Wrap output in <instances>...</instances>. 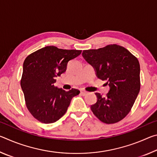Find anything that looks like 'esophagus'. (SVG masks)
Returning a JSON list of instances; mask_svg holds the SVG:
<instances>
[{"label": "esophagus", "mask_w": 157, "mask_h": 157, "mask_svg": "<svg viewBox=\"0 0 157 157\" xmlns=\"http://www.w3.org/2000/svg\"><path fill=\"white\" fill-rule=\"evenodd\" d=\"M80 94L82 95H86L87 94H88V92L84 91V90H81L80 91Z\"/></svg>", "instance_id": "1"}]
</instances>
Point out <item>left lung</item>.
I'll return each instance as SVG.
<instances>
[{"instance_id":"obj_1","label":"left lung","mask_w":157,"mask_h":157,"mask_svg":"<svg viewBox=\"0 0 157 157\" xmlns=\"http://www.w3.org/2000/svg\"><path fill=\"white\" fill-rule=\"evenodd\" d=\"M82 56L95 68L98 78L107 80L110 87L105 97L95 93L98 100L91 106L93 113L106 124L123 120L131 111L140 91L139 60L117 44L83 50Z\"/></svg>"}]
</instances>
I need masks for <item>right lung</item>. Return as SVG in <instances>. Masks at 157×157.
<instances>
[{
    "label": "right lung",
    "mask_w": 157,
    "mask_h": 157,
    "mask_svg": "<svg viewBox=\"0 0 157 157\" xmlns=\"http://www.w3.org/2000/svg\"><path fill=\"white\" fill-rule=\"evenodd\" d=\"M82 50H63L50 46L31 53L23 62L21 86L28 111L37 121L52 123L64 115L78 89L66 91L54 86L55 78L66 71L69 61Z\"/></svg>",
    "instance_id": "1"
}]
</instances>
